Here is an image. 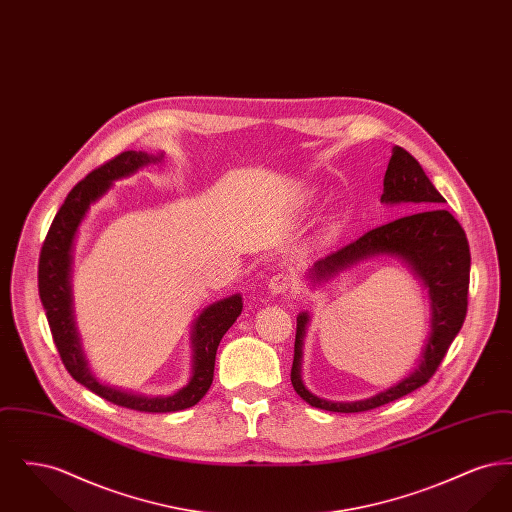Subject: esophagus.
<instances>
[{"instance_id": "34e87169", "label": "esophagus", "mask_w": 512, "mask_h": 512, "mask_svg": "<svg viewBox=\"0 0 512 512\" xmlns=\"http://www.w3.org/2000/svg\"><path fill=\"white\" fill-rule=\"evenodd\" d=\"M293 290H295V278L288 272H278L268 282V292L270 293H290Z\"/></svg>"}]
</instances>
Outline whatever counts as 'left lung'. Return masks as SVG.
Instances as JSON below:
<instances>
[{
    "instance_id": "left-lung-1",
    "label": "left lung",
    "mask_w": 512,
    "mask_h": 512,
    "mask_svg": "<svg viewBox=\"0 0 512 512\" xmlns=\"http://www.w3.org/2000/svg\"><path fill=\"white\" fill-rule=\"evenodd\" d=\"M384 203H405L409 213L391 220L388 224L368 230L359 240L341 247L315 263L311 278L315 282L328 280L343 268L376 255H395L407 261L422 278L430 293L432 305V332L424 345L418 368L405 380L378 395L353 401L332 403L320 399L307 390L301 382V347L309 322V315L297 317L295 347H293V390L311 407L332 413H365L382 407L411 391L422 388L436 374L449 345L463 328L468 309V284H470V247L463 226L447 209L445 203L420 163L403 147H393L388 171L384 176Z\"/></svg>"
}]
</instances>
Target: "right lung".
Wrapping results in <instances>:
<instances>
[{
	"mask_svg": "<svg viewBox=\"0 0 512 512\" xmlns=\"http://www.w3.org/2000/svg\"><path fill=\"white\" fill-rule=\"evenodd\" d=\"M161 157L163 155L153 157L142 151H122L121 155L113 157L96 171L90 172L86 178H82L65 197V203L61 205V209L57 211L55 219L51 222L48 236L40 249V261H38V292H40L42 305L46 309L53 343L69 374L78 384L94 391L105 401H111L119 407L140 411V413H174V411L190 409L195 403H199V399L213 384L215 357H217L220 340L242 313L240 295L220 299L201 311V315L195 320L194 334H192L194 370H192L190 384L169 397H144V395L115 390L105 384H99L98 380L92 376V372L88 370V363L82 355L78 336H76L73 309H71L73 303H71L69 270H71V247H73L76 228L82 217L86 215L90 203H94L98 197L105 194L111 188L113 180L124 178L147 163L159 161Z\"/></svg>",
	"mask_w": 512,
	"mask_h": 512,
	"instance_id": "right-lung-1",
	"label": "right lung"
}]
</instances>
